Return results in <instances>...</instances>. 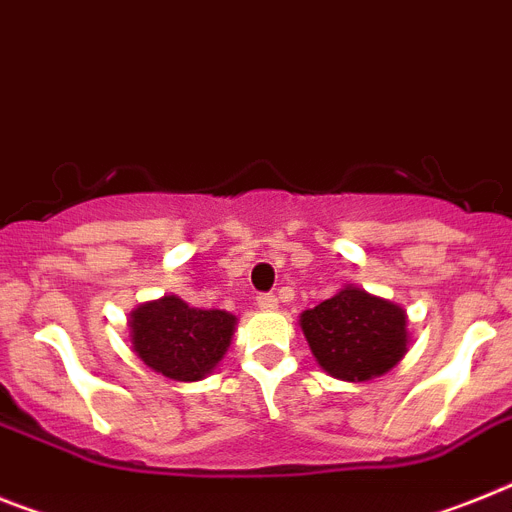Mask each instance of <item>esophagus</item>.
I'll return each instance as SVG.
<instances>
[{
    "label": "esophagus",
    "mask_w": 512,
    "mask_h": 512,
    "mask_svg": "<svg viewBox=\"0 0 512 512\" xmlns=\"http://www.w3.org/2000/svg\"><path fill=\"white\" fill-rule=\"evenodd\" d=\"M256 305H259L261 310H274L277 308V295H272V292H261L259 298H256Z\"/></svg>",
    "instance_id": "esophagus-1"
}]
</instances>
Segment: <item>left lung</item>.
Here are the masks:
<instances>
[{"instance_id": "1", "label": "left lung", "mask_w": 512, "mask_h": 512, "mask_svg": "<svg viewBox=\"0 0 512 512\" xmlns=\"http://www.w3.org/2000/svg\"><path fill=\"white\" fill-rule=\"evenodd\" d=\"M300 329L318 365L349 383L388 373L409 347L406 310L352 285L303 310Z\"/></svg>"}]
</instances>
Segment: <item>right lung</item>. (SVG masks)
Wrapping results in <instances>:
<instances>
[{
    "label": "right lung",
    "mask_w": 512,
    "mask_h": 512,
    "mask_svg": "<svg viewBox=\"0 0 512 512\" xmlns=\"http://www.w3.org/2000/svg\"><path fill=\"white\" fill-rule=\"evenodd\" d=\"M235 321L227 310L191 308L176 295H165L131 313V347L147 368L165 378L202 381L230 347Z\"/></svg>",
    "instance_id": "obj_1"
}]
</instances>
